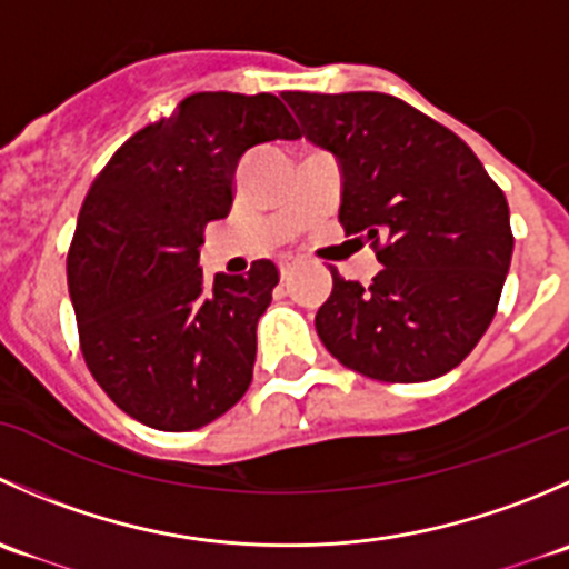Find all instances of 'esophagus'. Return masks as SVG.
<instances>
[{
	"mask_svg": "<svg viewBox=\"0 0 569 569\" xmlns=\"http://www.w3.org/2000/svg\"><path fill=\"white\" fill-rule=\"evenodd\" d=\"M289 272H291V267H289V263H280V278H289Z\"/></svg>",
	"mask_w": 569,
	"mask_h": 569,
	"instance_id": "obj_1",
	"label": "esophagus"
}]
</instances>
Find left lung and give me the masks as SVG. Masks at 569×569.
Returning <instances> with one entry per match:
<instances>
[{
    "label": "left lung",
    "instance_id": "left-lung-1",
    "mask_svg": "<svg viewBox=\"0 0 569 569\" xmlns=\"http://www.w3.org/2000/svg\"><path fill=\"white\" fill-rule=\"evenodd\" d=\"M283 99L302 134L338 157L347 233L382 269L369 286L332 272L317 313L338 363L382 382H423L460 366L496 317L515 237L501 187L465 140L388 93Z\"/></svg>",
    "mask_w": 569,
    "mask_h": 569
}]
</instances>
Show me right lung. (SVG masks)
Wrapping results in <instances>:
<instances>
[{"mask_svg": "<svg viewBox=\"0 0 569 569\" xmlns=\"http://www.w3.org/2000/svg\"><path fill=\"white\" fill-rule=\"evenodd\" d=\"M272 93H192L131 134L96 176L68 248V291L90 375L126 416L192 432L252 380L256 325L280 272L203 278L206 222L228 217L244 151L297 140Z\"/></svg>", "mask_w": 569, "mask_h": 569, "instance_id": "obj_1", "label": "right lung"}]
</instances>
